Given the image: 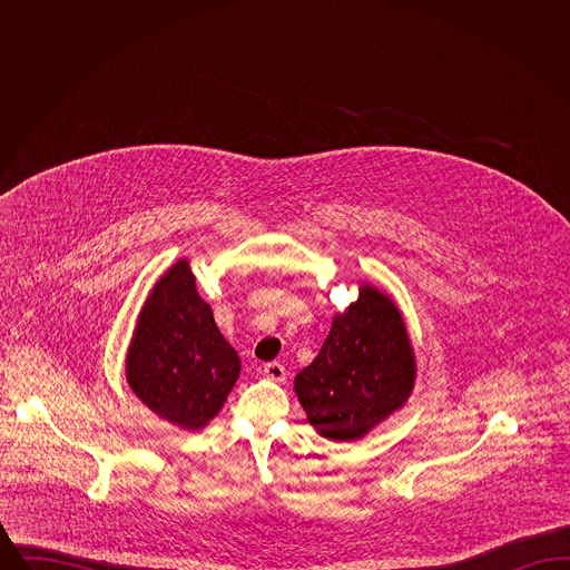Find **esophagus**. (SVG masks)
Returning a JSON list of instances; mask_svg holds the SVG:
<instances>
[{"label":"esophagus","mask_w":570,"mask_h":570,"mask_svg":"<svg viewBox=\"0 0 570 570\" xmlns=\"http://www.w3.org/2000/svg\"><path fill=\"white\" fill-rule=\"evenodd\" d=\"M263 376L267 380H273V382H284L286 380V370H284V365L282 363H267V365H263Z\"/></svg>","instance_id":"esophagus-1"}]
</instances>
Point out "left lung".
I'll list each match as a JSON object with an SVG mask.
<instances>
[{
	"label": "left lung",
	"mask_w": 570,
	"mask_h": 570,
	"mask_svg": "<svg viewBox=\"0 0 570 570\" xmlns=\"http://www.w3.org/2000/svg\"><path fill=\"white\" fill-rule=\"evenodd\" d=\"M416 363L397 305L376 286L335 314L318 356L295 379V393L316 432L348 442L370 434L404 406Z\"/></svg>",
	"instance_id": "left-lung-1"
}]
</instances>
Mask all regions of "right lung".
<instances>
[{
	"instance_id": "1",
	"label": "right lung",
	"mask_w": 570,
	"mask_h": 570,
	"mask_svg": "<svg viewBox=\"0 0 570 570\" xmlns=\"http://www.w3.org/2000/svg\"><path fill=\"white\" fill-rule=\"evenodd\" d=\"M239 372V354L198 295L190 263L177 261L138 314L126 354L130 389L164 421L196 432L222 410Z\"/></svg>"
}]
</instances>
